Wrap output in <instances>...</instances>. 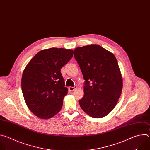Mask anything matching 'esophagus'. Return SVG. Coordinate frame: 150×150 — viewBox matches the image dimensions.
Listing matches in <instances>:
<instances>
[{
    "instance_id": "1",
    "label": "esophagus",
    "mask_w": 150,
    "mask_h": 150,
    "mask_svg": "<svg viewBox=\"0 0 150 150\" xmlns=\"http://www.w3.org/2000/svg\"><path fill=\"white\" fill-rule=\"evenodd\" d=\"M77 88V86H74V87H69V91H71V92H73V91H74V90Z\"/></svg>"
}]
</instances>
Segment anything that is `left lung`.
Listing matches in <instances>:
<instances>
[{
  "label": "left lung",
  "instance_id": "obj_1",
  "mask_svg": "<svg viewBox=\"0 0 150 150\" xmlns=\"http://www.w3.org/2000/svg\"><path fill=\"white\" fill-rule=\"evenodd\" d=\"M74 56L84 80V96L79 100L81 108L94 118L106 116L116 106L122 88L116 57L96 44L76 48Z\"/></svg>",
  "mask_w": 150,
  "mask_h": 150
}]
</instances>
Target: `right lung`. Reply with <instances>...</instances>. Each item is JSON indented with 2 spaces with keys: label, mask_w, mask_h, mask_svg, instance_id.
Masks as SVG:
<instances>
[{
  "label": "right lung",
  "mask_w": 150,
  "mask_h": 150,
  "mask_svg": "<svg viewBox=\"0 0 150 150\" xmlns=\"http://www.w3.org/2000/svg\"><path fill=\"white\" fill-rule=\"evenodd\" d=\"M73 55L72 50H44L24 69L21 80L23 96L28 108L38 117L48 119L61 110L68 91L61 69Z\"/></svg>",
  "instance_id": "right-lung-1"
}]
</instances>
